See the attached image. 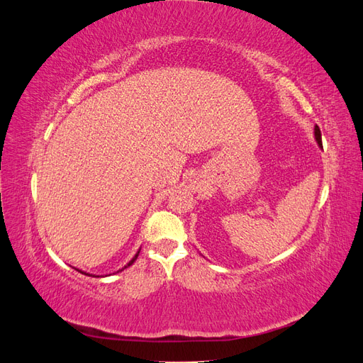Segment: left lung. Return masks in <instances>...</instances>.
<instances>
[{
    "label": "left lung",
    "mask_w": 363,
    "mask_h": 363,
    "mask_svg": "<svg viewBox=\"0 0 363 363\" xmlns=\"http://www.w3.org/2000/svg\"><path fill=\"white\" fill-rule=\"evenodd\" d=\"M315 139L318 142V145H320L323 148V140H321V130L318 125H315Z\"/></svg>",
    "instance_id": "1"
}]
</instances>
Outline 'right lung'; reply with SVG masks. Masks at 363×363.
Returning <instances> with one entry per match:
<instances>
[{"mask_svg":"<svg viewBox=\"0 0 363 363\" xmlns=\"http://www.w3.org/2000/svg\"><path fill=\"white\" fill-rule=\"evenodd\" d=\"M139 251H140V248L138 250V252H136V255H135V257L133 259H131L128 263H127V265L123 268V269H119V271H124L125 268H128L130 265H133V262L138 259V256H139ZM77 271H79V272H82V274H84V276H91V277H100V276H94V274H89V272H84V271H80V269H77ZM119 271H116V272H119Z\"/></svg>","mask_w":363,"mask_h":363,"instance_id":"1","label":"right lung"}]
</instances>
